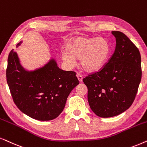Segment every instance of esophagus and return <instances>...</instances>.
Segmentation results:
<instances>
[{"label":"esophagus","mask_w":147,"mask_h":147,"mask_svg":"<svg viewBox=\"0 0 147 147\" xmlns=\"http://www.w3.org/2000/svg\"><path fill=\"white\" fill-rule=\"evenodd\" d=\"M77 79H78V80H79V82L83 81V77H82L81 75H79V74H77Z\"/></svg>","instance_id":"esophagus-1"}]
</instances>
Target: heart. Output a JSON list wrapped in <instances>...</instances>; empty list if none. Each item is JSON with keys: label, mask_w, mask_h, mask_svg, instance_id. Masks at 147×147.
Here are the masks:
<instances>
[{"label": "heart", "mask_w": 147, "mask_h": 147, "mask_svg": "<svg viewBox=\"0 0 147 147\" xmlns=\"http://www.w3.org/2000/svg\"><path fill=\"white\" fill-rule=\"evenodd\" d=\"M110 51V44L106 38L75 36L68 41L61 57L70 66L75 64V58L79 59L84 70L95 72L106 64Z\"/></svg>", "instance_id": "heart-1"}]
</instances>
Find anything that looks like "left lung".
I'll return each instance as SVG.
<instances>
[{
  "label": "left lung",
  "instance_id": "obj_1",
  "mask_svg": "<svg viewBox=\"0 0 147 147\" xmlns=\"http://www.w3.org/2000/svg\"><path fill=\"white\" fill-rule=\"evenodd\" d=\"M116 38L115 52L99 72L83 79L91 110L101 118L120 114L132 104L141 81V56L138 49L120 31Z\"/></svg>",
  "mask_w": 147,
  "mask_h": 147
}]
</instances>
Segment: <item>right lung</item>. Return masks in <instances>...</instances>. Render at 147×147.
<instances>
[{"mask_svg": "<svg viewBox=\"0 0 147 147\" xmlns=\"http://www.w3.org/2000/svg\"><path fill=\"white\" fill-rule=\"evenodd\" d=\"M6 74L15 105L27 116L40 121L57 118L63 111L70 93L79 85L75 72L60 69L55 58L29 70L21 65L14 50L9 54Z\"/></svg>", "mask_w": 147, "mask_h": 147, "instance_id": "1", "label": "right lung"}]
</instances>
